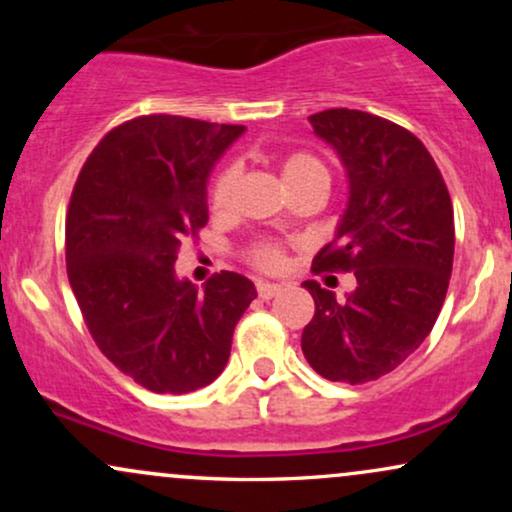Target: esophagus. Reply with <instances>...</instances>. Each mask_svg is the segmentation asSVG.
<instances>
[{"label":"esophagus","instance_id":"esophagus-1","mask_svg":"<svg viewBox=\"0 0 512 512\" xmlns=\"http://www.w3.org/2000/svg\"><path fill=\"white\" fill-rule=\"evenodd\" d=\"M279 291V284H267V281H260V284H257V296H260L262 301H269V298H274Z\"/></svg>","mask_w":512,"mask_h":512}]
</instances>
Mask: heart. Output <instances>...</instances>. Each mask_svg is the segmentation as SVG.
<instances>
[{
    "mask_svg": "<svg viewBox=\"0 0 512 512\" xmlns=\"http://www.w3.org/2000/svg\"><path fill=\"white\" fill-rule=\"evenodd\" d=\"M281 178H284L286 187L301 185V182H320V185H330V170L320 158L308 154V151H291L281 158L279 163ZM238 182V166L226 163L219 168L209 182L207 190V204L214 214H221L228 207L233 195V187ZM248 262L252 267L262 269V272H276L284 264V248L276 243H257L255 248L248 252Z\"/></svg>",
    "mask_w": 512,
    "mask_h": 512,
    "instance_id": "1",
    "label": "heart"
}]
</instances>
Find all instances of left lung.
<instances>
[{
	"label": "left lung",
	"mask_w": 512,
	"mask_h": 512,
	"mask_svg": "<svg viewBox=\"0 0 512 512\" xmlns=\"http://www.w3.org/2000/svg\"><path fill=\"white\" fill-rule=\"evenodd\" d=\"M349 175V207L313 272H354L356 291L337 301L305 281L315 301L301 349L332 383L363 385L395 370L436 325L455 255L450 192L428 149L409 129L332 108L310 115Z\"/></svg>",
	"instance_id": "8db88e82"
}]
</instances>
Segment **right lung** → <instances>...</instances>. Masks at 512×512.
Segmentation results:
<instances>
[{
  "label": "right lung",
  "mask_w": 512,
  "mask_h": 512,
  "mask_svg": "<svg viewBox=\"0 0 512 512\" xmlns=\"http://www.w3.org/2000/svg\"><path fill=\"white\" fill-rule=\"evenodd\" d=\"M243 125L142 115L110 129L86 158L67 209V276L93 342L158 395L214 383L233 330L257 296L214 274L197 291L175 276L185 238L207 226V178Z\"/></svg>",
  "instance_id": "1"
}]
</instances>
